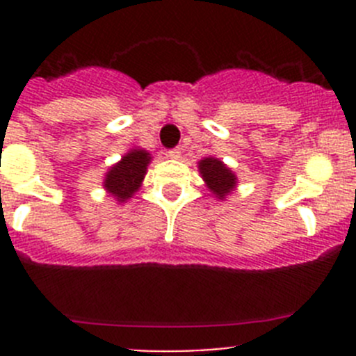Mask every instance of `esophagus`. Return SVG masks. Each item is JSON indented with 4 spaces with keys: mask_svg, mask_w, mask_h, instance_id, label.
<instances>
[{
    "mask_svg": "<svg viewBox=\"0 0 356 356\" xmlns=\"http://www.w3.org/2000/svg\"><path fill=\"white\" fill-rule=\"evenodd\" d=\"M168 156H170L172 160H179V158H181V149L179 148L170 149V152H168Z\"/></svg>",
    "mask_w": 356,
    "mask_h": 356,
    "instance_id": "1",
    "label": "esophagus"
}]
</instances>
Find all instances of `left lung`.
<instances>
[{"instance_id": "left-lung-1", "label": "left lung", "mask_w": 356, "mask_h": 356, "mask_svg": "<svg viewBox=\"0 0 356 356\" xmlns=\"http://www.w3.org/2000/svg\"><path fill=\"white\" fill-rule=\"evenodd\" d=\"M198 170L208 191L217 200L224 201L238 188V175L220 158L204 156L198 161Z\"/></svg>"}]
</instances>
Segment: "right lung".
<instances>
[{"mask_svg":"<svg viewBox=\"0 0 356 356\" xmlns=\"http://www.w3.org/2000/svg\"><path fill=\"white\" fill-rule=\"evenodd\" d=\"M152 155L143 148H132L117 163L108 168L103 179V188L108 195L120 203H127L143 186Z\"/></svg>","mask_w":356,"mask_h":356,"instance_id":"obj_1","label":"right lung"}]
</instances>
